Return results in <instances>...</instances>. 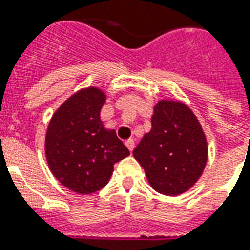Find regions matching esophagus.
<instances>
[{"label": "esophagus", "mask_w": 250, "mask_h": 250, "mask_svg": "<svg viewBox=\"0 0 250 250\" xmlns=\"http://www.w3.org/2000/svg\"><path fill=\"white\" fill-rule=\"evenodd\" d=\"M125 146H127V148H128L130 151H132V150L135 148V142H134V139H128V141H125Z\"/></svg>", "instance_id": "esophagus-1"}]
</instances>
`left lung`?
<instances>
[{"instance_id": "obj_1", "label": "left lung", "mask_w": 250, "mask_h": 250, "mask_svg": "<svg viewBox=\"0 0 250 250\" xmlns=\"http://www.w3.org/2000/svg\"><path fill=\"white\" fill-rule=\"evenodd\" d=\"M154 190L179 195L201 177L208 161L202 127L185 104L162 100L155 105L151 131L132 151Z\"/></svg>"}]
</instances>
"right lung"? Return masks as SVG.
<instances>
[{"instance_id": "add662e5", "label": "right lung", "mask_w": 250, "mask_h": 250, "mask_svg": "<svg viewBox=\"0 0 250 250\" xmlns=\"http://www.w3.org/2000/svg\"><path fill=\"white\" fill-rule=\"evenodd\" d=\"M105 102L98 88L75 93L52 116L45 154L57 181L72 191L92 194L108 184L114 165L130 151L114 130H105L100 109Z\"/></svg>"}]
</instances>
